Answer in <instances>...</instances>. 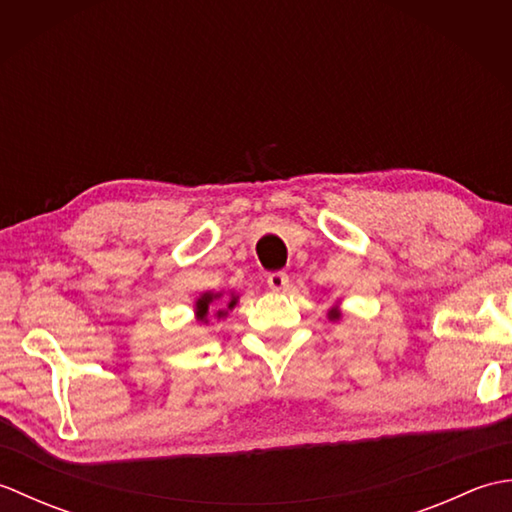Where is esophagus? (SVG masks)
<instances>
[{"label":"esophagus","instance_id":"esophagus-1","mask_svg":"<svg viewBox=\"0 0 512 512\" xmlns=\"http://www.w3.org/2000/svg\"><path fill=\"white\" fill-rule=\"evenodd\" d=\"M266 281H268V288H270V290H275V292H279V290H286V288H288V284H290L286 273H270Z\"/></svg>","mask_w":512,"mask_h":512}]
</instances>
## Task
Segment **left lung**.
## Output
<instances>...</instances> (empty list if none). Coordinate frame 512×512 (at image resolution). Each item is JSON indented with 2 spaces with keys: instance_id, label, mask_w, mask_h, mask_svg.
Wrapping results in <instances>:
<instances>
[{
  "instance_id": "left-lung-1",
  "label": "left lung",
  "mask_w": 512,
  "mask_h": 512,
  "mask_svg": "<svg viewBox=\"0 0 512 512\" xmlns=\"http://www.w3.org/2000/svg\"><path fill=\"white\" fill-rule=\"evenodd\" d=\"M328 319H330V321H339V319H341V310H339V308H332V310L328 312Z\"/></svg>"
}]
</instances>
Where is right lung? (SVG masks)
<instances>
[{"label":"right lung","instance_id":"obj_1","mask_svg":"<svg viewBox=\"0 0 512 512\" xmlns=\"http://www.w3.org/2000/svg\"><path fill=\"white\" fill-rule=\"evenodd\" d=\"M215 299H220V295H213V292H204V295L195 301V317H198V321H209L206 317H209V306L211 303L215 301ZM235 303H237V297L235 295H231V301H228V310H233L235 308ZM215 317L217 319H224L226 317V310H217L215 312Z\"/></svg>","mask_w":512,"mask_h":512}]
</instances>
